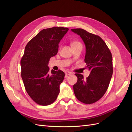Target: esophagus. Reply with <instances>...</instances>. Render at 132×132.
Instances as JSON below:
<instances>
[{
  "label": "esophagus",
  "instance_id": "obj_1",
  "mask_svg": "<svg viewBox=\"0 0 132 132\" xmlns=\"http://www.w3.org/2000/svg\"><path fill=\"white\" fill-rule=\"evenodd\" d=\"M65 75H70L71 74H72V73L70 72V71H65Z\"/></svg>",
  "mask_w": 132,
  "mask_h": 132
}]
</instances>
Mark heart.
Returning a JSON list of instances; mask_svg holds the SVG:
<instances>
[{"label": "heart", "mask_w": 132, "mask_h": 132, "mask_svg": "<svg viewBox=\"0 0 132 132\" xmlns=\"http://www.w3.org/2000/svg\"><path fill=\"white\" fill-rule=\"evenodd\" d=\"M81 45V43L79 41H74L71 43V46H75V45Z\"/></svg>", "instance_id": "1"}]
</instances>
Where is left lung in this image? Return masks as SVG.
Masks as SVG:
<instances>
[{"mask_svg": "<svg viewBox=\"0 0 132 132\" xmlns=\"http://www.w3.org/2000/svg\"><path fill=\"white\" fill-rule=\"evenodd\" d=\"M79 35L85 43V62L90 70L86 79L83 75L75 74L77 82L73 85L74 93L79 101L86 104L97 101L106 92L113 74L112 56L103 39L97 35L82 29L71 30Z\"/></svg>", "mask_w": 132, "mask_h": 132, "instance_id": "1", "label": "left lung"}]
</instances>
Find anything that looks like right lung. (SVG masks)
<instances>
[{"label":"right lung","instance_id":"right-lung-1","mask_svg":"<svg viewBox=\"0 0 132 132\" xmlns=\"http://www.w3.org/2000/svg\"><path fill=\"white\" fill-rule=\"evenodd\" d=\"M68 30L63 27L43 29L25 47L20 62L21 77L27 94L38 105H51L58 97L65 74L61 70L50 71L48 64Z\"/></svg>","mask_w":132,"mask_h":132}]
</instances>
